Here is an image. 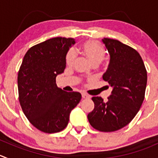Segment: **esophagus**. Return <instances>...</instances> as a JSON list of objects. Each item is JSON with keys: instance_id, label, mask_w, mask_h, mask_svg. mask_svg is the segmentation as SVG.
Wrapping results in <instances>:
<instances>
[{"instance_id": "esophagus-1", "label": "esophagus", "mask_w": 158, "mask_h": 158, "mask_svg": "<svg viewBox=\"0 0 158 158\" xmlns=\"http://www.w3.org/2000/svg\"><path fill=\"white\" fill-rule=\"evenodd\" d=\"M82 98H84V99H88V98L90 97V96H89L88 94H86L85 93H82Z\"/></svg>"}]
</instances>
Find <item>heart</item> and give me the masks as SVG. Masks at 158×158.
I'll use <instances>...</instances> for the list:
<instances>
[{"instance_id": "1", "label": "heart", "mask_w": 158, "mask_h": 158, "mask_svg": "<svg viewBox=\"0 0 158 158\" xmlns=\"http://www.w3.org/2000/svg\"><path fill=\"white\" fill-rule=\"evenodd\" d=\"M81 50L84 56H86L93 65H99L104 60L106 51L103 45L96 41H86L81 46ZM76 59V55L73 50H69L65 56V62L68 65H72Z\"/></svg>"}]
</instances>
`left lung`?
Wrapping results in <instances>:
<instances>
[{"instance_id": "left-lung-1", "label": "left lung", "mask_w": 158, "mask_h": 158, "mask_svg": "<svg viewBox=\"0 0 158 158\" xmlns=\"http://www.w3.org/2000/svg\"><path fill=\"white\" fill-rule=\"evenodd\" d=\"M110 55L108 69L102 79L113 87L104 102L93 96L94 109L88 114L89 122L101 132H113L124 127L134 118L144 99L148 74L141 56L134 48L120 41L104 38Z\"/></svg>"}]
</instances>
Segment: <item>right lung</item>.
<instances>
[{
	"label": "right lung",
	"mask_w": 158,
	"mask_h": 158,
	"mask_svg": "<svg viewBox=\"0 0 158 158\" xmlns=\"http://www.w3.org/2000/svg\"><path fill=\"white\" fill-rule=\"evenodd\" d=\"M75 39L57 37L26 52L18 74L20 105L31 123L46 134L65 129L72 110L81 100L79 92H65L56 76L65 69V56Z\"/></svg>",
	"instance_id": "1"
}]
</instances>
